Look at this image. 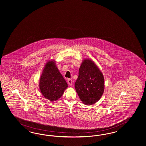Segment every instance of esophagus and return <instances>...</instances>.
<instances>
[{
	"instance_id": "obj_1",
	"label": "esophagus",
	"mask_w": 146,
	"mask_h": 146,
	"mask_svg": "<svg viewBox=\"0 0 146 146\" xmlns=\"http://www.w3.org/2000/svg\"><path fill=\"white\" fill-rule=\"evenodd\" d=\"M68 84H69L70 86L72 85V79H69L68 80Z\"/></svg>"
}]
</instances>
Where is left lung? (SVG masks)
<instances>
[{"mask_svg":"<svg viewBox=\"0 0 146 146\" xmlns=\"http://www.w3.org/2000/svg\"><path fill=\"white\" fill-rule=\"evenodd\" d=\"M75 87L84 104H94L101 98L104 90V78L92 60L86 59L82 61Z\"/></svg>","mask_w":146,"mask_h":146,"instance_id":"obj_1","label":"left lung"}]
</instances>
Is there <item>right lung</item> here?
I'll return each instance as SVG.
<instances>
[{
	"label": "right lung",
	"instance_id": "obj_1",
	"mask_svg": "<svg viewBox=\"0 0 146 146\" xmlns=\"http://www.w3.org/2000/svg\"><path fill=\"white\" fill-rule=\"evenodd\" d=\"M68 84L60 74L54 60L45 64L39 82L41 93L49 101H56L62 96Z\"/></svg>",
	"mask_w": 146,
	"mask_h": 146
}]
</instances>
